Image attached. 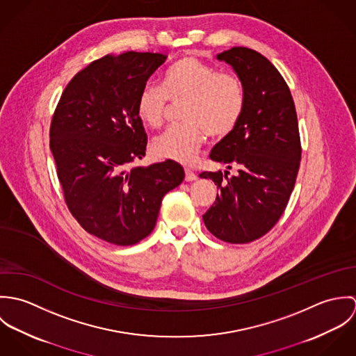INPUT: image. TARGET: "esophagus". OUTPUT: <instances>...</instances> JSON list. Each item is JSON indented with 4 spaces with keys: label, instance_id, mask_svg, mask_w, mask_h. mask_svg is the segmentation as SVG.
Listing matches in <instances>:
<instances>
[{
    "label": "esophagus",
    "instance_id": "34e87169",
    "mask_svg": "<svg viewBox=\"0 0 356 356\" xmlns=\"http://www.w3.org/2000/svg\"><path fill=\"white\" fill-rule=\"evenodd\" d=\"M196 179H197V175L191 168H185V181L186 182H193Z\"/></svg>",
    "mask_w": 356,
    "mask_h": 356
}]
</instances>
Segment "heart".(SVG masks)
Returning a JSON list of instances; mask_svg holds the SVG:
<instances>
[{
    "label": "heart",
    "mask_w": 356,
    "mask_h": 356,
    "mask_svg": "<svg viewBox=\"0 0 356 356\" xmlns=\"http://www.w3.org/2000/svg\"><path fill=\"white\" fill-rule=\"evenodd\" d=\"M170 102H182L179 119L152 141L157 157L185 164L195 161L208 134L225 138L234 131L245 108V88L241 78L230 71H218L195 56L175 61L163 76V88L145 83L136 100L138 118L147 126L163 124Z\"/></svg>",
    "instance_id": "1"
}]
</instances>
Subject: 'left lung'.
Instances as JSON below:
<instances>
[{
  "label": "left lung",
  "instance_id": "left-lung-1",
  "mask_svg": "<svg viewBox=\"0 0 356 356\" xmlns=\"http://www.w3.org/2000/svg\"><path fill=\"white\" fill-rule=\"evenodd\" d=\"M218 58L241 78L245 108L234 131L209 153L238 174H200L219 191L203 220L216 238L247 244L275 226L295 188L302 159L298 113L285 79L259 51L238 47Z\"/></svg>",
  "mask_w": 356,
  "mask_h": 356
}]
</instances>
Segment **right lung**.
<instances>
[{
	"label": "right lung",
	"mask_w": 356,
	"mask_h": 356,
	"mask_svg": "<svg viewBox=\"0 0 356 356\" xmlns=\"http://www.w3.org/2000/svg\"><path fill=\"white\" fill-rule=\"evenodd\" d=\"M165 58L127 51L92 61L68 82L51 116L49 147L64 202L88 233L109 244L134 245L149 236L164 195L185 178L172 160L133 165L148 144L136 100Z\"/></svg>",
	"instance_id": "obj_1"
}]
</instances>
